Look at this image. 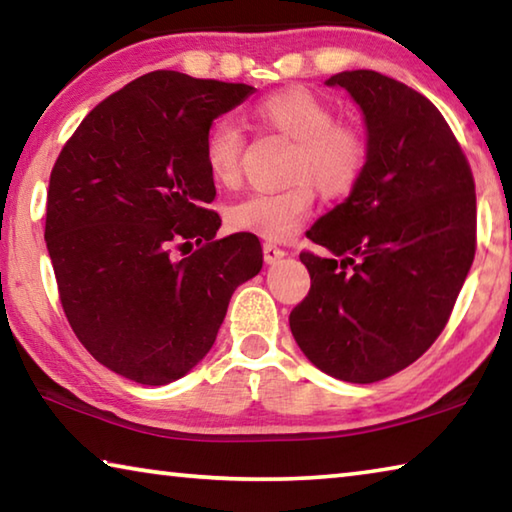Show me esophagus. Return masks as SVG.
I'll return each instance as SVG.
<instances>
[{
	"instance_id": "esophagus-1",
	"label": "esophagus",
	"mask_w": 512,
	"mask_h": 512,
	"mask_svg": "<svg viewBox=\"0 0 512 512\" xmlns=\"http://www.w3.org/2000/svg\"><path fill=\"white\" fill-rule=\"evenodd\" d=\"M262 250H264V259L268 264H273V262H277V259H282L284 255H287V253H284V248L273 244V241H266Z\"/></svg>"
}]
</instances>
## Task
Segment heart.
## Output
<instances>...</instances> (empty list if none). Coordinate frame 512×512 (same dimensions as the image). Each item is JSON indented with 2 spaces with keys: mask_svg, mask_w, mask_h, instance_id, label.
Listing matches in <instances>:
<instances>
[{
  "mask_svg": "<svg viewBox=\"0 0 512 512\" xmlns=\"http://www.w3.org/2000/svg\"><path fill=\"white\" fill-rule=\"evenodd\" d=\"M253 119L264 131L293 142L289 160L291 185L241 198L228 207L230 228L264 239H289L311 212L316 189L327 198L348 196L366 173L370 142L361 126L336 119L334 108L318 94L291 88L268 94L253 108ZM244 133L230 121H216L205 137L203 158L219 187L241 183Z\"/></svg>",
  "mask_w": 512,
  "mask_h": 512,
  "instance_id": "obj_1",
  "label": "heart"
}]
</instances>
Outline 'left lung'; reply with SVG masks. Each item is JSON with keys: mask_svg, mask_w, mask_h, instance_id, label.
<instances>
[{"mask_svg": "<svg viewBox=\"0 0 512 512\" xmlns=\"http://www.w3.org/2000/svg\"><path fill=\"white\" fill-rule=\"evenodd\" d=\"M366 117L370 160L348 201L311 225V289L289 316L305 357L372 384L411 366L443 332L476 250L474 176L440 110L372 69L332 76Z\"/></svg>", "mask_w": 512, "mask_h": 512, "instance_id": "left-lung-1", "label": "left lung"}]
</instances>
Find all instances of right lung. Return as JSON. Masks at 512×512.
Segmentation results:
<instances>
[{"instance_id": "1", "label": "right lung", "mask_w": 512, "mask_h": 512, "mask_svg": "<svg viewBox=\"0 0 512 512\" xmlns=\"http://www.w3.org/2000/svg\"><path fill=\"white\" fill-rule=\"evenodd\" d=\"M253 90L149 72L94 106L51 169L45 239L60 305L83 348L137 384L187 375L262 268L253 232L216 239L203 158L212 121ZM185 245L197 248L178 260Z\"/></svg>"}]
</instances>
